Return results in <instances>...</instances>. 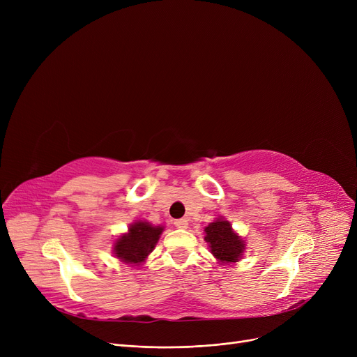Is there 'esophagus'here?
Wrapping results in <instances>:
<instances>
[{
	"instance_id": "34e87169",
	"label": "esophagus",
	"mask_w": 357,
	"mask_h": 357,
	"mask_svg": "<svg viewBox=\"0 0 357 357\" xmlns=\"http://www.w3.org/2000/svg\"><path fill=\"white\" fill-rule=\"evenodd\" d=\"M174 224H175L176 229H186V227H188V220L179 218V220H175Z\"/></svg>"
}]
</instances>
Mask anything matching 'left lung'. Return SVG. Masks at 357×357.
<instances>
[{
  "label": "left lung",
  "instance_id": "obj_1",
  "mask_svg": "<svg viewBox=\"0 0 357 357\" xmlns=\"http://www.w3.org/2000/svg\"><path fill=\"white\" fill-rule=\"evenodd\" d=\"M204 231L210 252L220 264L231 265L241 259L246 249L245 240L231 229V224L227 220L217 218L214 222H210Z\"/></svg>",
  "mask_w": 357,
  "mask_h": 357
}]
</instances>
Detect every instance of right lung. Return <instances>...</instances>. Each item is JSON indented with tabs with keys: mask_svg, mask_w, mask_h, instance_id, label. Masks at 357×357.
Listing matches in <instances>:
<instances>
[{
	"mask_svg": "<svg viewBox=\"0 0 357 357\" xmlns=\"http://www.w3.org/2000/svg\"><path fill=\"white\" fill-rule=\"evenodd\" d=\"M163 231L162 226H152L147 221L130 224L128 231L120 236L114 243V255L131 266H139L149 253L156 248V243Z\"/></svg>",
	"mask_w": 357,
	"mask_h": 357,
	"instance_id": "1",
	"label": "right lung"
}]
</instances>
